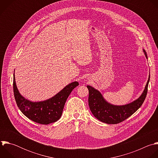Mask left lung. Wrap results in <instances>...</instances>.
Listing matches in <instances>:
<instances>
[{
    "mask_svg": "<svg viewBox=\"0 0 158 158\" xmlns=\"http://www.w3.org/2000/svg\"><path fill=\"white\" fill-rule=\"evenodd\" d=\"M143 52L148 59L146 52L144 49ZM149 79L150 74L141 96L131 103L124 105H114L108 103L98 89L87 85L89 91L88 105L92 114L100 121L107 124H118L127 119L143 105L147 94Z\"/></svg>",
    "mask_w": 158,
    "mask_h": 158,
    "instance_id": "left-lung-1",
    "label": "left lung"
}]
</instances>
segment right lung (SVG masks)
Here are the masks:
<instances>
[{"label": "right lung", "mask_w": 158, "mask_h": 158, "mask_svg": "<svg viewBox=\"0 0 158 158\" xmlns=\"http://www.w3.org/2000/svg\"><path fill=\"white\" fill-rule=\"evenodd\" d=\"M13 83L14 97L21 112L31 121L42 124H48L60 118L69 96L72 90L79 85L78 81L72 82L53 97L44 101L34 102L21 95L16 85L14 73Z\"/></svg>", "instance_id": "obj_1"}]
</instances>
